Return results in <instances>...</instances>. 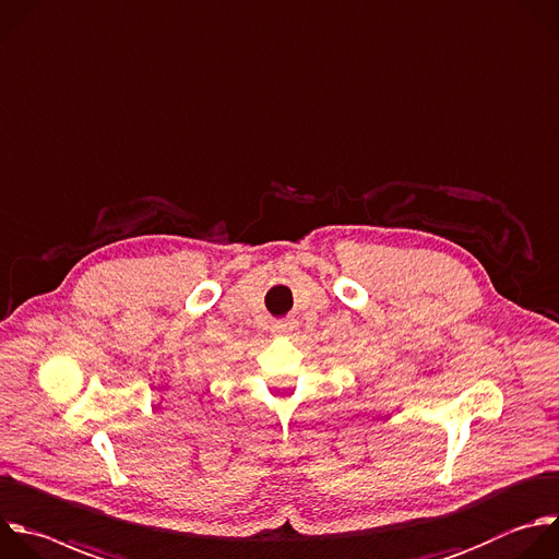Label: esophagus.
Wrapping results in <instances>:
<instances>
[{"mask_svg":"<svg viewBox=\"0 0 559 559\" xmlns=\"http://www.w3.org/2000/svg\"><path fill=\"white\" fill-rule=\"evenodd\" d=\"M293 332H295V321H277L273 325V334H277V337H290Z\"/></svg>","mask_w":559,"mask_h":559,"instance_id":"1","label":"esophagus"}]
</instances>
